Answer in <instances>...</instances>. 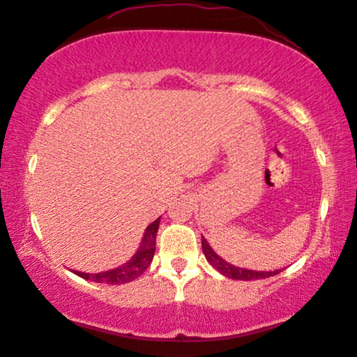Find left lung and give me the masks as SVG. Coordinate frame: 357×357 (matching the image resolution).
<instances>
[{"mask_svg":"<svg viewBox=\"0 0 357 357\" xmlns=\"http://www.w3.org/2000/svg\"><path fill=\"white\" fill-rule=\"evenodd\" d=\"M202 250L205 254V259L208 260V264L212 265L213 268H217L220 273L225 275L231 280H243V281H252V280H264L268 277H273V275H278L281 272L280 270H270V272H257V270H249V268H241L236 267V265H231L227 260L220 257V255L215 252V250L210 248V244L207 243V239L202 236Z\"/></svg>","mask_w":357,"mask_h":357,"instance_id":"1","label":"left lung"}]
</instances>
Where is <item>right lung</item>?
<instances>
[{
	"instance_id": "right-lung-1",
	"label": "right lung",
	"mask_w": 357,
	"mask_h": 357,
	"mask_svg": "<svg viewBox=\"0 0 357 357\" xmlns=\"http://www.w3.org/2000/svg\"><path fill=\"white\" fill-rule=\"evenodd\" d=\"M160 218H157L153 223L149 225L144 233L142 241H140L137 252H135L126 264H123L121 267L107 270V272H100V273H84V272H77V270H71V272L76 273L77 277L84 280L95 281V283H107V284H124L135 278H139L140 275L149 268V265L152 264L153 260Z\"/></svg>"
}]
</instances>
